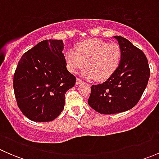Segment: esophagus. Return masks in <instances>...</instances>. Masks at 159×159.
<instances>
[{
	"label": "esophagus",
	"mask_w": 159,
	"mask_h": 159,
	"mask_svg": "<svg viewBox=\"0 0 159 159\" xmlns=\"http://www.w3.org/2000/svg\"><path fill=\"white\" fill-rule=\"evenodd\" d=\"M82 83H83V81H81V80L80 79V78H77V79H76V84H82Z\"/></svg>",
	"instance_id": "34e87169"
}]
</instances>
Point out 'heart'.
I'll return each mask as SVG.
<instances>
[{"mask_svg":"<svg viewBox=\"0 0 159 159\" xmlns=\"http://www.w3.org/2000/svg\"><path fill=\"white\" fill-rule=\"evenodd\" d=\"M76 51L68 49L65 54L67 68L76 73L85 63L87 68L83 76L99 81L108 80L119 66L121 51L116 44H108L101 40L89 38L78 43Z\"/></svg>","mask_w":159,"mask_h":159,"instance_id":"heart-1","label":"heart"}]
</instances>
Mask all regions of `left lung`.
<instances>
[{
	"instance_id": "8db88e82",
	"label": "left lung",
	"mask_w": 159,
	"mask_h": 159,
	"mask_svg": "<svg viewBox=\"0 0 159 159\" xmlns=\"http://www.w3.org/2000/svg\"><path fill=\"white\" fill-rule=\"evenodd\" d=\"M121 51L119 66L103 84L92 85L89 105L104 115L131 109L139 102L150 76L145 54L126 38L114 36Z\"/></svg>"
}]
</instances>
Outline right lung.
Listing matches in <instances>:
<instances>
[{"instance_id":"obj_1","label":"right lung","mask_w":159,"mask_h":159,"mask_svg":"<svg viewBox=\"0 0 159 159\" xmlns=\"http://www.w3.org/2000/svg\"><path fill=\"white\" fill-rule=\"evenodd\" d=\"M62 40H45L23 54L14 76L22 113L33 121L55 119L65 107V94L76 78L66 68Z\"/></svg>"}]
</instances>
